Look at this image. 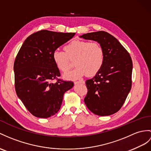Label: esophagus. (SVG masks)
Returning <instances> with one entry per match:
<instances>
[{
  "label": "esophagus",
  "instance_id": "esophagus-1",
  "mask_svg": "<svg viewBox=\"0 0 151 151\" xmlns=\"http://www.w3.org/2000/svg\"><path fill=\"white\" fill-rule=\"evenodd\" d=\"M84 81L83 80H81V81H75L74 82V84H78V83H84Z\"/></svg>",
  "mask_w": 151,
  "mask_h": 151
}]
</instances>
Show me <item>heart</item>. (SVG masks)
<instances>
[{"mask_svg":"<svg viewBox=\"0 0 151 151\" xmlns=\"http://www.w3.org/2000/svg\"><path fill=\"white\" fill-rule=\"evenodd\" d=\"M65 52L55 50L52 58L56 67L62 72H68L74 60L76 68L64 75L67 79H76L86 75L93 76L100 70L104 61V52L97 42H89L75 40L65 47Z\"/></svg>","mask_w":151,"mask_h":151,"instance_id":"b5f03b06","label":"heart"}]
</instances>
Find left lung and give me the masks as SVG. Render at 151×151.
Masks as SVG:
<instances>
[{"mask_svg":"<svg viewBox=\"0 0 151 151\" xmlns=\"http://www.w3.org/2000/svg\"><path fill=\"white\" fill-rule=\"evenodd\" d=\"M80 38L97 42L104 52L101 70L92 79L86 81L88 92L84 103L95 115H112L122 108L131 90L133 62L130 54L107 32L87 33Z\"/></svg>","mask_w":151,"mask_h":151,"instance_id":"obj_1","label":"left lung"}]
</instances>
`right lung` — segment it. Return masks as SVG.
I'll use <instances>...</instances> for the list:
<instances>
[{"instance_id": "add662e5", "label": "right lung", "mask_w": 151, "mask_h": 151, "mask_svg": "<svg viewBox=\"0 0 151 151\" xmlns=\"http://www.w3.org/2000/svg\"><path fill=\"white\" fill-rule=\"evenodd\" d=\"M74 32L42 30L26 38L14 63L16 93L32 115L46 119L60 110L63 95L73 82L58 79L60 72L53 52L67 42ZM57 79L56 83L52 81Z\"/></svg>"}]
</instances>
